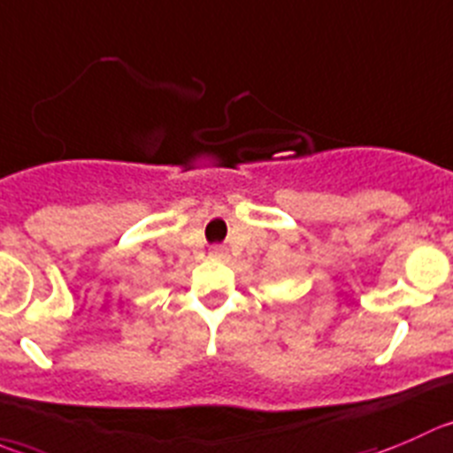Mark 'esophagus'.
<instances>
[{"instance_id": "1", "label": "esophagus", "mask_w": 453, "mask_h": 453, "mask_svg": "<svg viewBox=\"0 0 453 453\" xmlns=\"http://www.w3.org/2000/svg\"><path fill=\"white\" fill-rule=\"evenodd\" d=\"M210 257H214V258H226V250H223V248H212V252H210Z\"/></svg>"}]
</instances>
